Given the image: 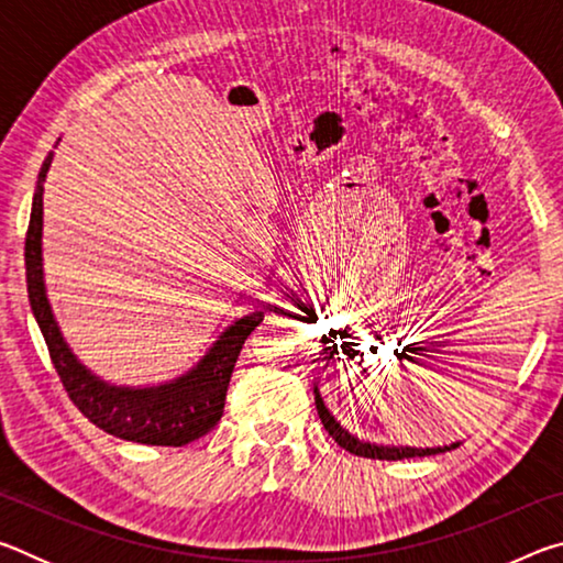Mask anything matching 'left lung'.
<instances>
[{"mask_svg":"<svg viewBox=\"0 0 563 563\" xmlns=\"http://www.w3.org/2000/svg\"><path fill=\"white\" fill-rule=\"evenodd\" d=\"M312 393H316V407H318V415L322 419V424H325V430L330 432L332 440H335L342 446V450H347L350 454L369 456V460H409V456L442 454V452H450V450H456V446H460V442L442 444V446H407V444H377V442H369V440H360L357 434H352L347 427H342L338 422V417L330 412L325 399H322V395H320L318 383L312 385Z\"/></svg>","mask_w":563,"mask_h":563,"instance_id":"obj_1","label":"left lung"}]
</instances>
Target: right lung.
I'll list each match as a JSON object with an SVG mask.
<instances>
[{
	"mask_svg": "<svg viewBox=\"0 0 563 563\" xmlns=\"http://www.w3.org/2000/svg\"><path fill=\"white\" fill-rule=\"evenodd\" d=\"M59 144V141H56ZM56 148V146H54ZM54 151L44 158L36 178L32 198L30 231L24 243L26 292L40 325L52 362L71 402L81 415L119 440L154 444V446H184L211 432L223 415L228 383H231L235 360L241 355L247 335L263 322V310L247 312L233 320L206 355L188 367L184 375L158 385H117L99 377L76 357V352L64 340L59 322L54 318L49 295L44 283V180L49 174Z\"/></svg>",
	"mask_w": 563,
	"mask_h": 563,
	"instance_id": "add662e5",
	"label": "right lung"
}]
</instances>
